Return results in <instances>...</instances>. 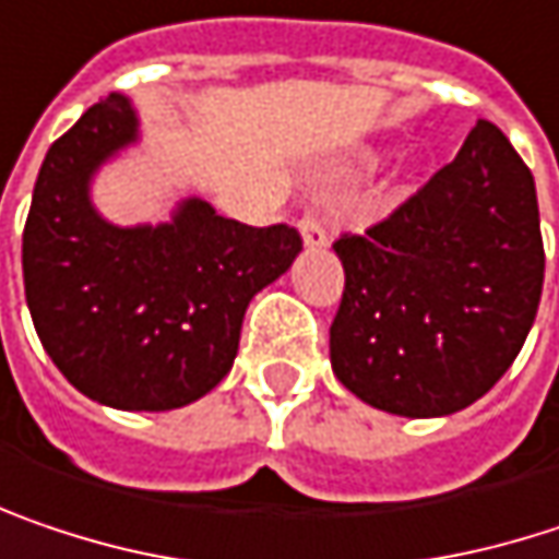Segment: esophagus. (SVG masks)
<instances>
[{
    "instance_id": "1",
    "label": "esophagus",
    "mask_w": 559,
    "mask_h": 559,
    "mask_svg": "<svg viewBox=\"0 0 559 559\" xmlns=\"http://www.w3.org/2000/svg\"><path fill=\"white\" fill-rule=\"evenodd\" d=\"M300 233H304V246H307V249H323V246L330 242V233L323 227V221L313 217V214H307V217L300 221Z\"/></svg>"
}]
</instances>
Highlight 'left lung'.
Segmentation results:
<instances>
[{"label":"left lung","instance_id":"left-lung-1","mask_svg":"<svg viewBox=\"0 0 559 559\" xmlns=\"http://www.w3.org/2000/svg\"><path fill=\"white\" fill-rule=\"evenodd\" d=\"M332 249L345 269L332 371L374 409L451 416L528 338L544 284L537 191L489 121L386 221L342 233Z\"/></svg>","mask_w":559,"mask_h":559}]
</instances>
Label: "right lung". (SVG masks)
Wrapping results in <instances>:
<instances>
[{
  "label": "right lung",
  "instance_id": "right-lung-1",
  "mask_svg": "<svg viewBox=\"0 0 559 559\" xmlns=\"http://www.w3.org/2000/svg\"><path fill=\"white\" fill-rule=\"evenodd\" d=\"M140 136L124 95L92 105L44 156L22 269L40 345L95 403L178 409L233 368L249 300L304 249L287 224L246 227L188 198L169 224L115 227L88 201L95 169Z\"/></svg>",
  "mask_w": 559,
  "mask_h": 559
}]
</instances>
